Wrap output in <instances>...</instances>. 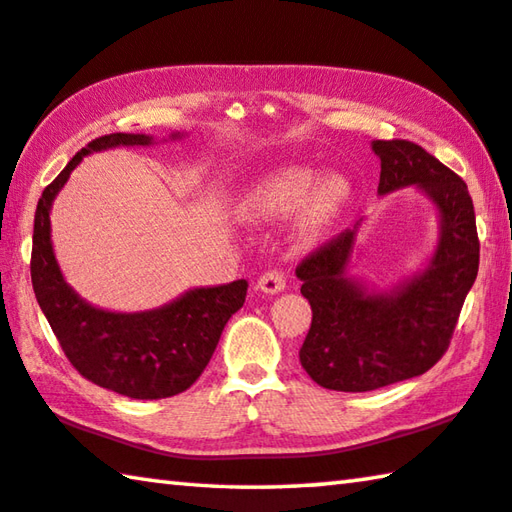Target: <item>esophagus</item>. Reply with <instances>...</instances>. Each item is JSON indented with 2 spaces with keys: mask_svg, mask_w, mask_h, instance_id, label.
Instances as JSON below:
<instances>
[{
  "mask_svg": "<svg viewBox=\"0 0 512 512\" xmlns=\"http://www.w3.org/2000/svg\"><path fill=\"white\" fill-rule=\"evenodd\" d=\"M284 287H287V280H284V275L280 271H266L257 280V289L268 293V296H275V293L284 291Z\"/></svg>",
  "mask_w": 512,
  "mask_h": 512,
  "instance_id": "1",
  "label": "esophagus"
}]
</instances>
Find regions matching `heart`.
<instances>
[{"mask_svg":"<svg viewBox=\"0 0 512 512\" xmlns=\"http://www.w3.org/2000/svg\"><path fill=\"white\" fill-rule=\"evenodd\" d=\"M350 183L339 173H327L316 183L309 167H287L268 173L241 198L239 216L244 221H275L298 212L293 235L298 244H311L332 225L350 201Z\"/></svg>","mask_w":512,"mask_h":512,"instance_id":"obj_1","label":"heart"}]
</instances>
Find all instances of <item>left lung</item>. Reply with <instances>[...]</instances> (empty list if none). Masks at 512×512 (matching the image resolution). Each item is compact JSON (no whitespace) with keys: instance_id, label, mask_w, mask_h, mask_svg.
Masks as SVG:
<instances>
[{"instance_id":"1","label":"left lung","mask_w":512,"mask_h":512,"mask_svg":"<svg viewBox=\"0 0 512 512\" xmlns=\"http://www.w3.org/2000/svg\"><path fill=\"white\" fill-rule=\"evenodd\" d=\"M377 194L415 187L438 212V244L427 266L379 291L348 275L357 232L345 230L296 268L311 305L300 363L329 391L366 393L418 377L443 357L479 273V237L467 185L422 146L375 140Z\"/></svg>"}]
</instances>
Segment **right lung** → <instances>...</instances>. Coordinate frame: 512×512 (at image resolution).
Segmentation results:
<instances>
[{
	"mask_svg": "<svg viewBox=\"0 0 512 512\" xmlns=\"http://www.w3.org/2000/svg\"><path fill=\"white\" fill-rule=\"evenodd\" d=\"M173 133L171 140H180ZM151 135L112 133L92 140L42 192L33 221L31 282L36 300L72 366L92 384L133 400H162L201 377L230 316L244 307L248 282L189 289L158 309L108 311L69 287L51 244V205L85 155L117 146H151Z\"/></svg>",
	"mask_w": 512,
	"mask_h": 512,
	"instance_id": "add662e5",
	"label": "right lung"
}]
</instances>
